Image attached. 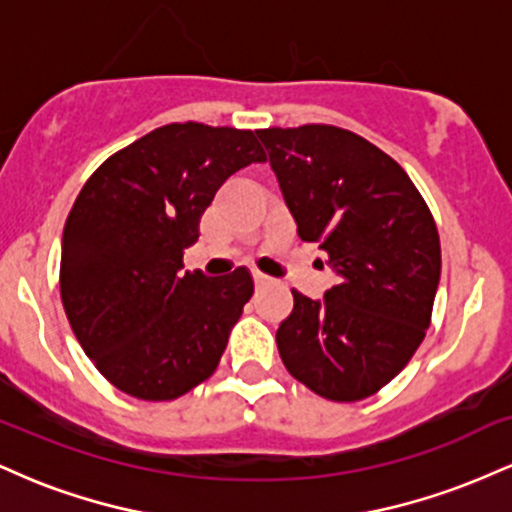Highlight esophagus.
<instances>
[{"mask_svg":"<svg viewBox=\"0 0 512 512\" xmlns=\"http://www.w3.org/2000/svg\"><path fill=\"white\" fill-rule=\"evenodd\" d=\"M252 279H255V284H257V286H267V284H272V279H269V276H264L262 272H257V269H255V272H252Z\"/></svg>","mask_w":512,"mask_h":512,"instance_id":"esophagus-1","label":"esophagus"}]
</instances>
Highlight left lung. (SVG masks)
I'll return each mask as SVG.
<instances>
[{
	"label": "left lung",
	"instance_id": "8db88e82",
	"mask_svg": "<svg viewBox=\"0 0 512 512\" xmlns=\"http://www.w3.org/2000/svg\"><path fill=\"white\" fill-rule=\"evenodd\" d=\"M298 236L337 274L320 301L293 293L276 330L284 366L315 395L356 402L424 342L440 281L431 211L397 161L349 129H260Z\"/></svg>",
	"mask_w": 512,
	"mask_h": 512
}]
</instances>
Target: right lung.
<instances>
[{"label":"right lung","mask_w":512,"mask_h":512,"mask_svg":"<svg viewBox=\"0 0 512 512\" xmlns=\"http://www.w3.org/2000/svg\"><path fill=\"white\" fill-rule=\"evenodd\" d=\"M257 161L250 129L175 122L110 156L79 192L62 233V303L117 390L163 402L219 366L255 281L245 267L182 272V255L216 190Z\"/></svg>","instance_id":"1"}]
</instances>
